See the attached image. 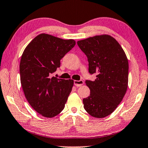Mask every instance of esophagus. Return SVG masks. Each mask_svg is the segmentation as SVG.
I'll use <instances>...</instances> for the list:
<instances>
[{
    "label": "esophagus",
    "instance_id": "1",
    "mask_svg": "<svg viewBox=\"0 0 148 148\" xmlns=\"http://www.w3.org/2000/svg\"><path fill=\"white\" fill-rule=\"evenodd\" d=\"M84 84V82L83 81L80 80V81H77V80H75L74 81V85H75L76 87H80L81 85H83Z\"/></svg>",
    "mask_w": 148,
    "mask_h": 148
}]
</instances>
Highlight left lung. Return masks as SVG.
<instances>
[{"instance_id":"1","label":"left lung","mask_w":148,"mask_h":148,"mask_svg":"<svg viewBox=\"0 0 148 148\" xmlns=\"http://www.w3.org/2000/svg\"><path fill=\"white\" fill-rule=\"evenodd\" d=\"M86 55L89 71L97 73L95 81H86L90 95L83 99L90 115L103 118L112 113L120 103L128 86V60L123 49L109 35H95L78 40Z\"/></svg>"}]
</instances>
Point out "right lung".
<instances>
[{
  "mask_svg": "<svg viewBox=\"0 0 148 148\" xmlns=\"http://www.w3.org/2000/svg\"><path fill=\"white\" fill-rule=\"evenodd\" d=\"M75 45L73 39L41 33L23 51L20 62L23 92L32 108L43 117L56 116L65 108L74 81L58 79L51 74L60 67L61 59Z\"/></svg>",
  "mask_w": 148,
  "mask_h": 148,
  "instance_id": "1",
  "label": "right lung"
}]
</instances>
